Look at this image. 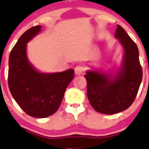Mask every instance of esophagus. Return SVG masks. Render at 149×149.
<instances>
[{
    "label": "esophagus",
    "mask_w": 149,
    "mask_h": 149,
    "mask_svg": "<svg viewBox=\"0 0 149 149\" xmlns=\"http://www.w3.org/2000/svg\"><path fill=\"white\" fill-rule=\"evenodd\" d=\"M85 72V68L82 65H77L74 68V73L76 75H81Z\"/></svg>",
    "instance_id": "obj_1"
}]
</instances>
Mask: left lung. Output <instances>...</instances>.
<instances>
[{
    "mask_svg": "<svg viewBox=\"0 0 149 149\" xmlns=\"http://www.w3.org/2000/svg\"><path fill=\"white\" fill-rule=\"evenodd\" d=\"M124 49L121 68L115 76L88 71L84 75L87 83V97L96 111L114 114L128 109L135 100L142 79L139 49L123 28L118 25L115 31Z\"/></svg>",
    "mask_w": 149,
    "mask_h": 149,
    "instance_id": "obj_1",
    "label": "left lung"
}]
</instances>
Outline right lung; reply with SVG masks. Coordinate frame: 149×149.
<instances>
[{
    "mask_svg": "<svg viewBox=\"0 0 149 149\" xmlns=\"http://www.w3.org/2000/svg\"><path fill=\"white\" fill-rule=\"evenodd\" d=\"M41 26L30 28L13 47L9 57L8 86L13 97L31 117L47 118L59 109L65 91L74 78V70L40 73L29 63L26 44L40 31Z\"/></svg>",
    "mask_w": 149,
    "mask_h": 149,
    "instance_id": "obj_1",
    "label": "right lung"
}]
</instances>
